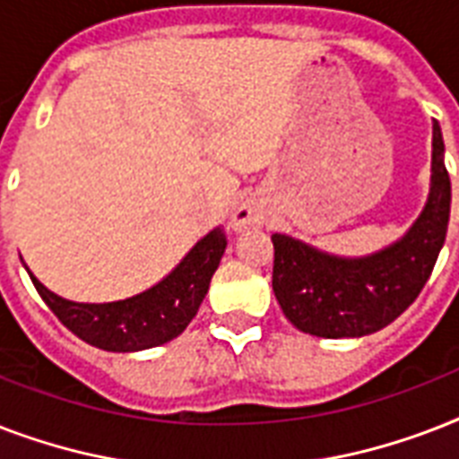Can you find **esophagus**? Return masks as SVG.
<instances>
[{"mask_svg": "<svg viewBox=\"0 0 459 459\" xmlns=\"http://www.w3.org/2000/svg\"><path fill=\"white\" fill-rule=\"evenodd\" d=\"M257 223H262V214L252 207H240L236 214H233V219H230V226L236 230H243L247 229V226H257Z\"/></svg>", "mask_w": 459, "mask_h": 459, "instance_id": "esophagus-1", "label": "esophagus"}]
</instances>
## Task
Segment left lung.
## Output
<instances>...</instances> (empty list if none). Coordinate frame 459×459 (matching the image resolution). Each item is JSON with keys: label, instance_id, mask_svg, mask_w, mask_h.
I'll use <instances>...</instances> for the list:
<instances>
[{"label": "left lung", "instance_id": "obj_1", "mask_svg": "<svg viewBox=\"0 0 459 459\" xmlns=\"http://www.w3.org/2000/svg\"><path fill=\"white\" fill-rule=\"evenodd\" d=\"M443 152L441 126L434 121L427 207L385 250L369 257H335L273 233V295L295 328L319 338H359L388 326L417 300L448 230L450 176Z\"/></svg>", "mask_w": 459, "mask_h": 459}]
</instances>
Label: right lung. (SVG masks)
<instances>
[{
	"mask_svg": "<svg viewBox=\"0 0 459 459\" xmlns=\"http://www.w3.org/2000/svg\"><path fill=\"white\" fill-rule=\"evenodd\" d=\"M223 250V229L209 230L157 286L126 300L102 305L64 300L28 273L39 298L81 341L107 352H138L164 345L186 331L207 295L209 281L221 262Z\"/></svg>",
	"mask_w": 459,
	"mask_h": 459,
	"instance_id": "1",
	"label": "right lung"
}]
</instances>
